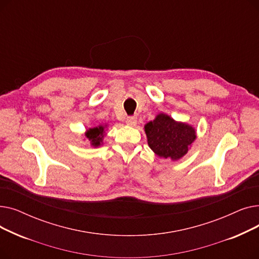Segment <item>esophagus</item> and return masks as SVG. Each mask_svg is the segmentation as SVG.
<instances>
[{"mask_svg":"<svg viewBox=\"0 0 259 259\" xmlns=\"http://www.w3.org/2000/svg\"><path fill=\"white\" fill-rule=\"evenodd\" d=\"M126 124L130 127H134L138 124V117L137 116H128L126 119Z\"/></svg>","mask_w":259,"mask_h":259,"instance_id":"esophagus-1","label":"esophagus"}]
</instances>
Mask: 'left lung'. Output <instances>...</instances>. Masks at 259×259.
<instances>
[{"label": "left lung", "mask_w": 259, "mask_h": 259, "mask_svg": "<svg viewBox=\"0 0 259 259\" xmlns=\"http://www.w3.org/2000/svg\"><path fill=\"white\" fill-rule=\"evenodd\" d=\"M147 141L151 150L159 157L179 160L184 157L196 139L194 127L178 121L165 113L145 125Z\"/></svg>", "instance_id": "left-lung-1"}]
</instances>
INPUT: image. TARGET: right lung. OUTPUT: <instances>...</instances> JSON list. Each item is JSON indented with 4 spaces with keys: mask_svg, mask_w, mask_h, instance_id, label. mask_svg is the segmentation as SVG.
Wrapping results in <instances>:
<instances>
[{
    "mask_svg": "<svg viewBox=\"0 0 259 259\" xmlns=\"http://www.w3.org/2000/svg\"><path fill=\"white\" fill-rule=\"evenodd\" d=\"M108 125L107 124H101L97 127L89 128L85 132V138L88 142H90V145L94 148H98L104 144V139L106 135Z\"/></svg>",
    "mask_w": 259,
    "mask_h": 259,
    "instance_id": "right-lung-1",
    "label": "right lung"
}]
</instances>
